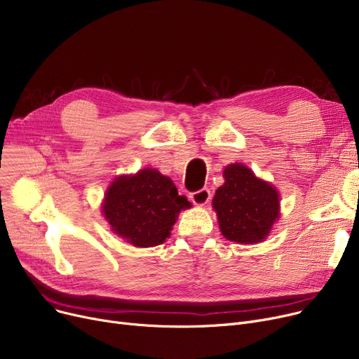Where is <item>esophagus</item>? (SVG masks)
<instances>
[{"label": "esophagus", "mask_w": 359, "mask_h": 359, "mask_svg": "<svg viewBox=\"0 0 359 359\" xmlns=\"http://www.w3.org/2000/svg\"><path fill=\"white\" fill-rule=\"evenodd\" d=\"M189 198H191V201H192L195 205L203 206L205 203L210 202V199H211V192H210V189H206V187H203V189H201V191L192 192V194L189 195Z\"/></svg>", "instance_id": "1"}]
</instances>
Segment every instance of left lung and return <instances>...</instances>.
Instances as JSON below:
<instances>
[{"label":"left lung","mask_w":359,"mask_h":359,"mask_svg":"<svg viewBox=\"0 0 359 359\" xmlns=\"http://www.w3.org/2000/svg\"><path fill=\"white\" fill-rule=\"evenodd\" d=\"M224 179L212 199L222 236L243 244L265 240L279 217L278 191L238 163L225 167Z\"/></svg>","instance_id":"obj_1"}]
</instances>
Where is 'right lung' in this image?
Listing matches in <instances>:
<instances>
[{
    "mask_svg": "<svg viewBox=\"0 0 359 359\" xmlns=\"http://www.w3.org/2000/svg\"><path fill=\"white\" fill-rule=\"evenodd\" d=\"M172 179L156 168L119 176L104 194L103 214L111 231L135 248L163 244L182 210L191 208Z\"/></svg>",
    "mask_w": 359,
    "mask_h": 359,
    "instance_id": "right-lung-1",
    "label": "right lung"
}]
</instances>
